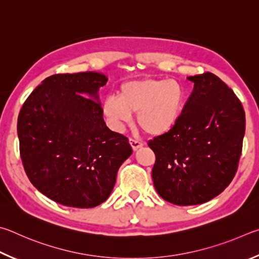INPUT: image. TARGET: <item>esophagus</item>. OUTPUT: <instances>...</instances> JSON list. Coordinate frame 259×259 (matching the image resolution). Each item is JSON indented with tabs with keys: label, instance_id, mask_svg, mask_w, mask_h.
Listing matches in <instances>:
<instances>
[{
	"label": "esophagus",
	"instance_id": "1",
	"mask_svg": "<svg viewBox=\"0 0 259 259\" xmlns=\"http://www.w3.org/2000/svg\"><path fill=\"white\" fill-rule=\"evenodd\" d=\"M130 143L131 146H132L133 150H138V149H140L141 147H143V142L139 141V140H135V139H130Z\"/></svg>",
	"mask_w": 259,
	"mask_h": 259
}]
</instances>
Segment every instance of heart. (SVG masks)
Masks as SVG:
<instances>
[{"mask_svg": "<svg viewBox=\"0 0 259 259\" xmlns=\"http://www.w3.org/2000/svg\"><path fill=\"white\" fill-rule=\"evenodd\" d=\"M184 99L183 86L174 79L130 80L120 86L119 97L110 95L104 100L103 112L118 131L132 121V113H138L144 132L159 137L174 128Z\"/></svg>", "mask_w": 259, "mask_h": 259, "instance_id": "b5f03b06", "label": "heart"}]
</instances>
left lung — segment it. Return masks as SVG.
<instances>
[{
	"instance_id": "1",
	"label": "left lung",
	"mask_w": 259,
	"mask_h": 259,
	"mask_svg": "<svg viewBox=\"0 0 259 259\" xmlns=\"http://www.w3.org/2000/svg\"><path fill=\"white\" fill-rule=\"evenodd\" d=\"M193 91L168 133L149 141L153 185L164 200L192 206L225 190L238 169L246 130L240 100L211 72L190 76Z\"/></svg>"
}]
</instances>
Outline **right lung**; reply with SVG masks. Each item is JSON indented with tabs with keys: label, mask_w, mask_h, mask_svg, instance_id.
Masks as SVG:
<instances>
[{
	"label": "right lung",
	"mask_w": 259,
	"mask_h": 259,
	"mask_svg": "<svg viewBox=\"0 0 259 259\" xmlns=\"http://www.w3.org/2000/svg\"><path fill=\"white\" fill-rule=\"evenodd\" d=\"M107 80L94 71L50 76L18 117L27 176L40 193L63 206L93 208L106 201L120 165L133 152L128 139L103 120L98 92Z\"/></svg>",
	"instance_id": "add662e5"
}]
</instances>
